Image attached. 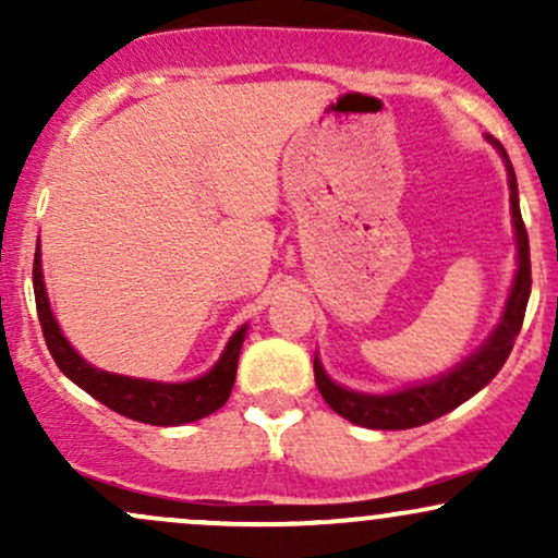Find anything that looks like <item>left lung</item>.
Wrapping results in <instances>:
<instances>
[{
    "label": "left lung",
    "instance_id": "obj_1",
    "mask_svg": "<svg viewBox=\"0 0 558 558\" xmlns=\"http://www.w3.org/2000/svg\"><path fill=\"white\" fill-rule=\"evenodd\" d=\"M488 141L498 149L506 175H509V202H511V220H514V235H517V275L514 286H511L509 299H506V310L501 315V323L496 325V330L490 332V338L485 341L472 356H466L462 364H457L453 369H448L446 375L435 377L430 383H420V386L396 390V393L386 396H373V393H356V390L338 386L332 383L328 373L323 369V364L315 356V380L323 399L328 401L332 412H338L354 425L369 427V430H409V427L427 425V422L444 417V414L457 409L459 403L483 390L493 377L498 375V369L504 367V362L509 360L511 349H514L517 336L522 330L524 310H527L530 299V243H527V228L522 222L520 213V196H517V175L511 168L509 155L496 138L488 136Z\"/></svg>",
    "mask_w": 558,
    "mask_h": 558
}]
</instances>
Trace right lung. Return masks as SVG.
Here are the masks:
<instances>
[{"instance_id": "obj_1", "label": "right lung", "mask_w": 558, "mask_h": 558, "mask_svg": "<svg viewBox=\"0 0 558 558\" xmlns=\"http://www.w3.org/2000/svg\"><path fill=\"white\" fill-rule=\"evenodd\" d=\"M34 293H36V310L38 323H41L44 341L49 345V354L57 362V367L65 373L75 386L94 396L112 412L123 414L146 425H185V422H196L207 414L217 412L222 403L228 401L230 388L235 383V367H239V354L243 338H246V325L233 332L222 356L209 369L207 375L196 377L189 383H157V380H138V377H125L105 373L88 364L68 338L62 336L60 325L49 310L47 288H44L41 275V252L36 246L34 257Z\"/></svg>"}]
</instances>
